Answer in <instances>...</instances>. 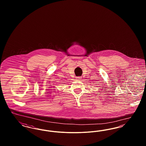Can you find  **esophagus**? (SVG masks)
Wrapping results in <instances>:
<instances>
[{
  "mask_svg": "<svg viewBox=\"0 0 146 146\" xmlns=\"http://www.w3.org/2000/svg\"><path fill=\"white\" fill-rule=\"evenodd\" d=\"M76 78V79H78V80H81V79H82V76H77Z\"/></svg>",
  "mask_w": 146,
  "mask_h": 146,
  "instance_id": "34e87169",
  "label": "esophagus"
}]
</instances>
